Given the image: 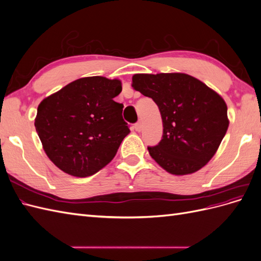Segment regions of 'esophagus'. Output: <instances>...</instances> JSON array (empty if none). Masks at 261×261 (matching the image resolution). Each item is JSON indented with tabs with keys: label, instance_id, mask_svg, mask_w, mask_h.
<instances>
[{
	"label": "esophagus",
	"instance_id": "34e87169",
	"mask_svg": "<svg viewBox=\"0 0 261 261\" xmlns=\"http://www.w3.org/2000/svg\"><path fill=\"white\" fill-rule=\"evenodd\" d=\"M135 129L137 132H141V129H143V122H141V121L137 122L136 125H135Z\"/></svg>",
	"mask_w": 261,
	"mask_h": 261
}]
</instances>
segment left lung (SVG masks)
Here are the masks:
<instances>
[{
  "label": "left lung",
  "mask_w": 261,
  "mask_h": 261,
  "mask_svg": "<svg viewBox=\"0 0 261 261\" xmlns=\"http://www.w3.org/2000/svg\"><path fill=\"white\" fill-rule=\"evenodd\" d=\"M132 87L160 110L163 135L159 145L148 147L152 159L173 175L203 168L216 154L230 123L223 98L184 73L135 74Z\"/></svg>",
  "instance_id": "obj_1"
}]
</instances>
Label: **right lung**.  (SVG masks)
Instances as JSON below:
<instances>
[{
    "mask_svg": "<svg viewBox=\"0 0 261 261\" xmlns=\"http://www.w3.org/2000/svg\"><path fill=\"white\" fill-rule=\"evenodd\" d=\"M122 91L120 80L83 77L44 98L35 126L49 159L63 172L87 177L112 161L130 133L123 105L113 99Z\"/></svg>",
    "mask_w": 261,
    "mask_h": 261,
    "instance_id": "add662e5",
    "label": "right lung"
}]
</instances>
